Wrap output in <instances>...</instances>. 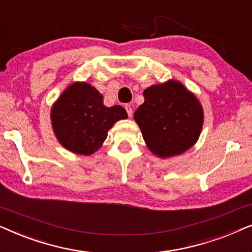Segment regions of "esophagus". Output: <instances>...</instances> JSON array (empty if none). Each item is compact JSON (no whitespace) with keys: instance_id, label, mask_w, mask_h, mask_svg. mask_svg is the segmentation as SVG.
Returning <instances> with one entry per match:
<instances>
[{"instance_id":"1","label":"esophagus","mask_w":252,"mask_h":252,"mask_svg":"<svg viewBox=\"0 0 252 252\" xmlns=\"http://www.w3.org/2000/svg\"><path fill=\"white\" fill-rule=\"evenodd\" d=\"M125 109H126L127 115H128V117H132V116H133V109H132V106H130L129 104H126V105H125Z\"/></svg>"}]
</instances>
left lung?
I'll use <instances>...</instances> for the list:
<instances>
[{
    "label": "left lung",
    "mask_w": 252,
    "mask_h": 252,
    "mask_svg": "<svg viewBox=\"0 0 252 252\" xmlns=\"http://www.w3.org/2000/svg\"><path fill=\"white\" fill-rule=\"evenodd\" d=\"M144 103L134 113L151 153L167 158L184 154L197 142L204 113L197 97L180 81L168 80L143 92Z\"/></svg>",
    "instance_id": "left-lung-1"
}]
</instances>
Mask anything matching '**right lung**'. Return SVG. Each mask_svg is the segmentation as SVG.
Returning a JSON list of instances; mask_svg holds the SVG:
<instances>
[{"instance_id": "right-lung-1", "label": "right lung", "mask_w": 252, "mask_h": 252, "mask_svg": "<svg viewBox=\"0 0 252 252\" xmlns=\"http://www.w3.org/2000/svg\"><path fill=\"white\" fill-rule=\"evenodd\" d=\"M51 125L65 149L78 155L94 154L102 147L115 123L127 118L120 105L105 106L103 96L87 82H74L51 108Z\"/></svg>"}]
</instances>
